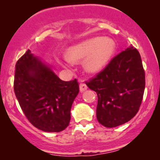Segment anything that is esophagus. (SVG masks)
I'll list each match as a JSON object with an SVG mask.
<instances>
[{"label": "esophagus", "instance_id": "obj_1", "mask_svg": "<svg viewBox=\"0 0 160 160\" xmlns=\"http://www.w3.org/2000/svg\"><path fill=\"white\" fill-rule=\"evenodd\" d=\"M79 89H80V91L82 92L85 91L86 90H87V86L85 82H81L79 84Z\"/></svg>", "mask_w": 160, "mask_h": 160}]
</instances>
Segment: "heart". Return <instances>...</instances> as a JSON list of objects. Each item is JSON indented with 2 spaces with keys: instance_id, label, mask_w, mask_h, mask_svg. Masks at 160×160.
Wrapping results in <instances>:
<instances>
[{
  "instance_id": "1",
  "label": "heart",
  "mask_w": 160,
  "mask_h": 160,
  "mask_svg": "<svg viewBox=\"0 0 160 160\" xmlns=\"http://www.w3.org/2000/svg\"><path fill=\"white\" fill-rule=\"evenodd\" d=\"M114 51L115 43L112 39L93 37L69 48L67 55L71 62H78L86 59L84 62L86 70L96 73L108 63Z\"/></svg>"
}]
</instances>
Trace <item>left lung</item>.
<instances>
[{
    "instance_id": "8db88e82",
    "label": "left lung",
    "mask_w": 160,
    "mask_h": 160,
    "mask_svg": "<svg viewBox=\"0 0 160 160\" xmlns=\"http://www.w3.org/2000/svg\"><path fill=\"white\" fill-rule=\"evenodd\" d=\"M98 94L97 118L106 128L128 122L138 112L145 89V72L139 51L133 47L116 55L86 82Z\"/></svg>"
}]
</instances>
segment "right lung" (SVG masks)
<instances>
[{
    "label": "right lung",
    "mask_w": 160,
    "mask_h": 160,
    "mask_svg": "<svg viewBox=\"0 0 160 160\" xmlns=\"http://www.w3.org/2000/svg\"><path fill=\"white\" fill-rule=\"evenodd\" d=\"M14 92L29 122L44 132H58L70 121V109L79 92L77 79L64 82L30 50L16 64Z\"/></svg>",
    "instance_id": "add662e5"
}]
</instances>
